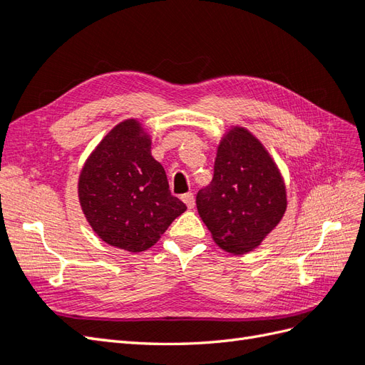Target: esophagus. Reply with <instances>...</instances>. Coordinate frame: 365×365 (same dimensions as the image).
Segmentation results:
<instances>
[{"label":"esophagus","instance_id":"34e87169","mask_svg":"<svg viewBox=\"0 0 365 365\" xmlns=\"http://www.w3.org/2000/svg\"><path fill=\"white\" fill-rule=\"evenodd\" d=\"M182 200L186 203V207H188V208H194V205H196V199H194V194L192 192L183 194Z\"/></svg>","mask_w":365,"mask_h":365}]
</instances>
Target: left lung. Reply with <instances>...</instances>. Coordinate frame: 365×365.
Instances as JSON below:
<instances>
[{
  "label": "left lung",
  "instance_id": "8db88e82",
  "mask_svg": "<svg viewBox=\"0 0 365 365\" xmlns=\"http://www.w3.org/2000/svg\"><path fill=\"white\" fill-rule=\"evenodd\" d=\"M196 203L219 247L241 255L274 230L287 202L282 174L264 146L244 127H233L217 148L213 180L199 190Z\"/></svg>",
  "mask_w": 365,
  "mask_h": 365
}]
</instances>
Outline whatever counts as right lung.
I'll return each mask as SVG.
<instances>
[{"label":"right lung","instance_id":"right-lung-1","mask_svg":"<svg viewBox=\"0 0 365 365\" xmlns=\"http://www.w3.org/2000/svg\"><path fill=\"white\" fill-rule=\"evenodd\" d=\"M79 200L99 238L127 252L152 247L186 210L135 120L113 127L93 150L79 177Z\"/></svg>","mask_w":365,"mask_h":365}]
</instances>
